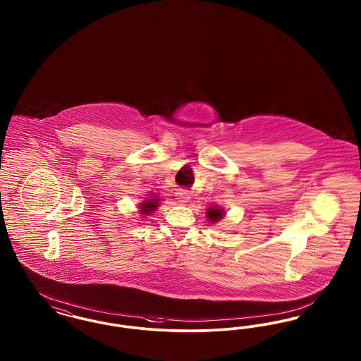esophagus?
<instances>
[{
    "instance_id": "obj_1",
    "label": "esophagus",
    "mask_w": 361,
    "mask_h": 361,
    "mask_svg": "<svg viewBox=\"0 0 361 361\" xmlns=\"http://www.w3.org/2000/svg\"><path fill=\"white\" fill-rule=\"evenodd\" d=\"M176 196H177V199H178V202L180 203H187L189 200V193L185 190V189H176Z\"/></svg>"
}]
</instances>
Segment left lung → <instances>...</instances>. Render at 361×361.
<instances>
[{"label":"left lung","instance_id":"8db88e82","mask_svg":"<svg viewBox=\"0 0 361 361\" xmlns=\"http://www.w3.org/2000/svg\"><path fill=\"white\" fill-rule=\"evenodd\" d=\"M207 215H208L211 222H216L224 216V209H221V208H208Z\"/></svg>","mask_w":361,"mask_h":361}]
</instances>
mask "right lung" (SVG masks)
Returning <instances> with one entry per match:
<instances>
[{"label":"right lung","mask_w":361,"mask_h":361,"mask_svg":"<svg viewBox=\"0 0 361 361\" xmlns=\"http://www.w3.org/2000/svg\"><path fill=\"white\" fill-rule=\"evenodd\" d=\"M158 202H159V199H155V197H152V199H149V200H146L145 203H142L140 204V214H143V215H149V214H152L153 211H154L155 208L158 207Z\"/></svg>","instance_id":"1"}]
</instances>
